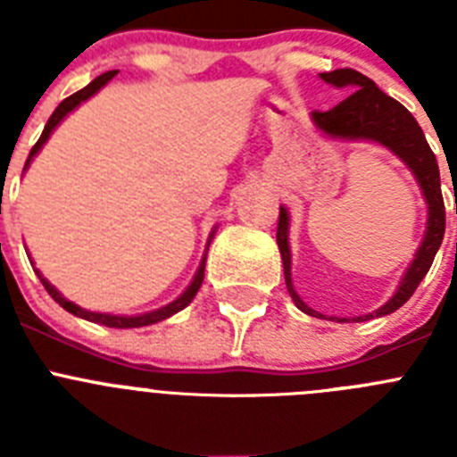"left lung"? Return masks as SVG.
<instances>
[{"label": "left lung", "instance_id": "left-lung-1", "mask_svg": "<svg viewBox=\"0 0 457 457\" xmlns=\"http://www.w3.org/2000/svg\"><path fill=\"white\" fill-rule=\"evenodd\" d=\"M320 78L325 82L334 84V87L350 88L348 98H343L337 107L329 112H313V120L320 130L329 132L334 137H345V139H370L385 144L386 148L401 155L410 169L417 176L419 185H421L423 194L428 201V231L423 237V245L419 247L414 263L407 270L405 278H403L398 293L386 302L382 309L364 318H354L357 322L366 320V318L386 316L394 313L395 309H401L407 300H410L417 286L421 284V278L426 277L430 265L435 261L439 245L444 240V228H446V208H444L442 196V183H439V167L435 160V153L428 146L426 135L414 120V116L403 107L398 100L386 96L385 91H379L375 87L373 79H369L361 72L353 71V68H338V71L320 72ZM277 245L281 258H284V277L288 293L297 309L309 313V316H320L313 309L300 300V295L293 290L290 284V249H288V215L286 208H278V221H277Z\"/></svg>", "mask_w": 457, "mask_h": 457}]
</instances>
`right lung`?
<instances>
[{"label": "right lung", "instance_id": "obj_1", "mask_svg": "<svg viewBox=\"0 0 457 457\" xmlns=\"http://www.w3.org/2000/svg\"><path fill=\"white\" fill-rule=\"evenodd\" d=\"M114 75H116V71L104 72V75H100V78L93 79V82L88 84V87H84L82 91H78V93H72V96H68V98L63 100V103L54 109V112H52V116H50V119H47L46 130H43V135H40V139L36 141L34 148H31V153H29V157H27V164H24V167H29L31 157H34L36 153L40 151V146L46 144L47 137H50V132L54 130L56 125L62 123L63 116H66L68 112H72V109L78 107V104L82 103V100L91 98L93 93L100 91V87H104V84H107L109 79L114 78ZM204 270H205V258H204V263H201L199 272H196V277H194V281H192V284H189V288L185 290L183 295H180L179 300L171 302V304H167V306H162V309L151 311V313H144V316H130V318H128V316H107V313H93V311L79 309L78 304H72V302H68L66 297H62V293H59V290H56L54 286H52L50 281H47V278L40 277L38 272H36V274H38V277H40V284L46 286L47 293L52 295V300H54L56 304H62L66 311H71L72 316H79V318H84V320L98 322V325H104V327H119V329H128V327H146V325H153V322L164 320V318L173 316V313H179L180 309H185V306H187L189 302L194 300V295L199 293L201 284H204Z\"/></svg>", "mask_w": 457, "mask_h": 457}]
</instances>
